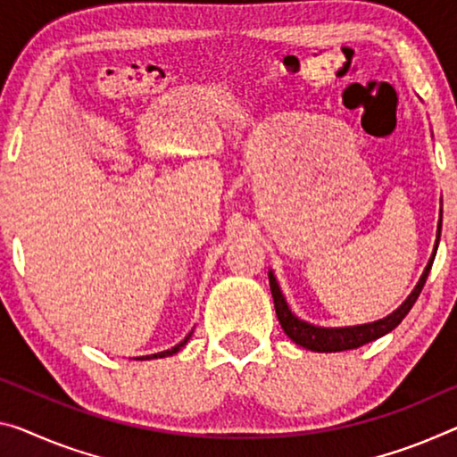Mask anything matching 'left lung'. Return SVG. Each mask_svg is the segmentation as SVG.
I'll return each instance as SVG.
<instances>
[{
	"label": "left lung",
	"mask_w": 457,
	"mask_h": 457,
	"mask_svg": "<svg viewBox=\"0 0 457 457\" xmlns=\"http://www.w3.org/2000/svg\"><path fill=\"white\" fill-rule=\"evenodd\" d=\"M439 235H441V220H439V228H437V243H435V251L429 259V265H427L423 276H420L419 284L415 290L409 298L403 302V306L398 308L390 314V317H386L382 320H376V322H370V325H360V327H345V328H322V327H312L308 325V322L300 320L298 317H294L290 312V308H287L286 300L282 296V292H279V286L276 282V278H273V273L270 271V287H271V296H273V304H276V314L279 319V325H282L284 333L290 337L294 343H298V345L311 349V351H325V353H331V351H345V349H357L361 345H366L370 341H376L380 339L382 335L390 333L392 328H396L406 314L411 312L412 304H415L420 290H423V286L427 282V276H429L431 271V265H433V259H435V253H437V245H439Z\"/></svg>",
	"instance_id": "obj_1"
}]
</instances>
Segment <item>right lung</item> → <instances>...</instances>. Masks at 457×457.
<instances>
[{
    "mask_svg": "<svg viewBox=\"0 0 457 457\" xmlns=\"http://www.w3.org/2000/svg\"><path fill=\"white\" fill-rule=\"evenodd\" d=\"M189 337H192V333H189L184 341L179 343V345H175V347H171V349H167V351H161V353H155V355H146V357H138V360H149V357H167V355H173V353H178V351L186 345L187 343V339Z\"/></svg>",
    "mask_w": 457,
    "mask_h": 457,
    "instance_id": "obj_1",
    "label": "right lung"
}]
</instances>
